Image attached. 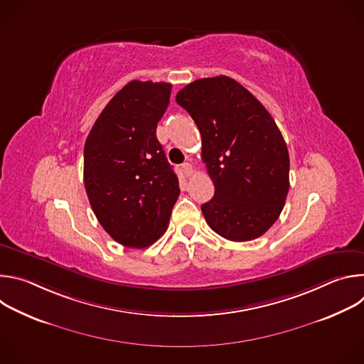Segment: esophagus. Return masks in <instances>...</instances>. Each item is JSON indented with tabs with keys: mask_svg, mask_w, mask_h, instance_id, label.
<instances>
[{
	"mask_svg": "<svg viewBox=\"0 0 364 364\" xmlns=\"http://www.w3.org/2000/svg\"><path fill=\"white\" fill-rule=\"evenodd\" d=\"M181 171L184 173L186 177H190V176L193 174V166H191L190 163H184V164L181 166Z\"/></svg>",
	"mask_w": 364,
	"mask_h": 364,
	"instance_id": "obj_1",
	"label": "esophagus"
}]
</instances>
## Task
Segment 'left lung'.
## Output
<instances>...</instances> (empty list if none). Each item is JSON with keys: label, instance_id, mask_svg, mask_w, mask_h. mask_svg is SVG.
I'll return each mask as SVG.
<instances>
[{"label": "left lung", "instance_id": "obj_1", "mask_svg": "<svg viewBox=\"0 0 364 364\" xmlns=\"http://www.w3.org/2000/svg\"><path fill=\"white\" fill-rule=\"evenodd\" d=\"M176 100L201 134V159L215 184V196L201 205L207 225L233 242L262 236L289 190L288 148L274 118L228 76L194 80Z\"/></svg>", "mask_w": 364, "mask_h": 364}]
</instances>
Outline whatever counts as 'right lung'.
<instances>
[{"instance_id": "right-lung-1", "label": "right lung", "mask_w": 364, "mask_h": 364, "mask_svg": "<svg viewBox=\"0 0 364 364\" xmlns=\"http://www.w3.org/2000/svg\"><path fill=\"white\" fill-rule=\"evenodd\" d=\"M171 85L132 80L93 124L83 152L92 210L112 239L146 247L168 228L180 196L178 178L157 139Z\"/></svg>"}]
</instances>
